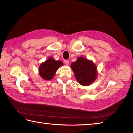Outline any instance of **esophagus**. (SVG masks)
Segmentation results:
<instances>
[{
    "instance_id": "esophagus-1",
    "label": "esophagus",
    "mask_w": 133,
    "mask_h": 133,
    "mask_svg": "<svg viewBox=\"0 0 133 133\" xmlns=\"http://www.w3.org/2000/svg\"><path fill=\"white\" fill-rule=\"evenodd\" d=\"M64 63L65 64V65H68L69 63V60H68V59H65V60L64 61Z\"/></svg>"
}]
</instances>
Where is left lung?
Masks as SVG:
<instances>
[{
    "mask_svg": "<svg viewBox=\"0 0 133 133\" xmlns=\"http://www.w3.org/2000/svg\"><path fill=\"white\" fill-rule=\"evenodd\" d=\"M70 66L80 84L88 85L96 80V66L92 61L80 57L76 61L72 62Z\"/></svg>",
    "mask_w": 133,
    "mask_h": 133,
    "instance_id": "1",
    "label": "left lung"
}]
</instances>
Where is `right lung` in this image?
Wrapping results in <instances>:
<instances>
[{"label":"right lung","mask_w":133,"mask_h":133,"mask_svg":"<svg viewBox=\"0 0 133 133\" xmlns=\"http://www.w3.org/2000/svg\"><path fill=\"white\" fill-rule=\"evenodd\" d=\"M63 64V62L56 61L50 57L40 65L39 75L45 80L52 79L57 70Z\"/></svg>","instance_id":"right-lung-1"}]
</instances>
